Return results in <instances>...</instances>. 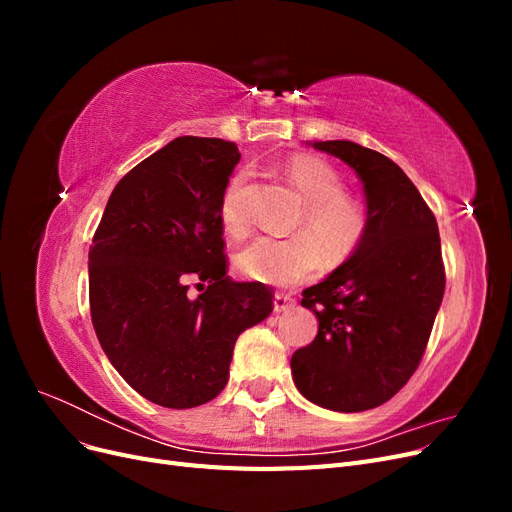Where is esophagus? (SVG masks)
I'll return each instance as SVG.
<instances>
[{
	"label": "esophagus",
	"instance_id": "esophagus-1",
	"mask_svg": "<svg viewBox=\"0 0 512 512\" xmlns=\"http://www.w3.org/2000/svg\"><path fill=\"white\" fill-rule=\"evenodd\" d=\"M294 307V299L290 297V294H284V292H277L275 299H273V309L275 312H290V309Z\"/></svg>",
	"mask_w": 512,
	"mask_h": 512
}]
</instances>
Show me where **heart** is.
<instances>
[{"instance_id":"heart-1","label":"heart","mask_w":512,"mask_h":512,"mask_svg":"<svg viewBox=\"0 0 512 512\" xmlns=\"http://www.w3.org/2000/svg\"><path fill=\"white\" fill-rule=\"evenodd\" d=\"M286 173L307 203L301 228L312 232L329 258H346L354 252L365 237L367 211L359 198L344 192L342 175L316 156L292 158L286 164ZM245 181L247 173L241 170L222 194L220 218L230 235H241L247 228L241 207ZM315 242L309 235L258 237L241 250L237 267L254 282L292 286L318 269L320 248Z\"/></svg>"}]
</instances>
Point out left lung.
<instances>
[{"label":"left lung","mask_w":512,"mask_h":512,"mask_svg":"<svg viewBox=\"0 0 512 512\" xmlns=\"http://www.w3.org/2000/svg\"><path fill=\"white\" fill-rule=\"evenodd\" d=\"M314 149L344 160L363 181L367 230L327 280L303 290L318 335L292 354L297 389L335 412L389 401L421 363L444 297L436 215L393 160L350 141Z\"/></svg>","instance_id":"left-lung-1"}]
</instances>
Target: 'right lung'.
Here are the masks:
<instances>
[{"label":"right lung","mask_w":512,"mask_h":512,"mask_svg":"<svg viewBox=\"0 0 512 512\" xmlns=\"http://www.w3.org/2000/svg\"><path fill=\"white\" fill-rule=\"evenodd\" d=\"M239 160L222 138H175L115 185L89 250L100 346L136 393L164 408L218 397L237 337L273 312L269 286L226 275L220 205Z\"/></svg>","instance_id":"obj_1"}]
</instances>
